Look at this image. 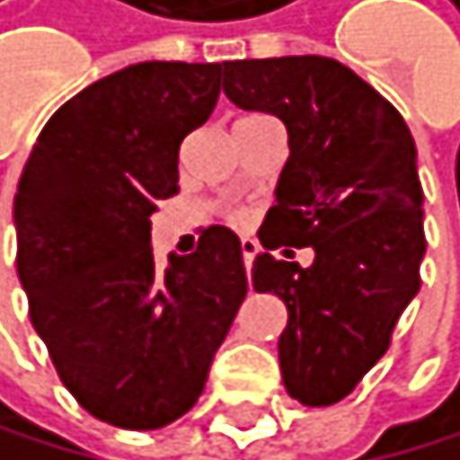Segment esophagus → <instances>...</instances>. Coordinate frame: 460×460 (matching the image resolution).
I'll return each mask as SVG.
<instances>
[{
    "instance_id": "1",
    "label": "esophagus",
    "mask_w": 460,
    "mask_h": 460,
    "mask_svg": "<svg viewBox=\"0 0 460 460\" xmlns=\"http://www.w3.org/2000/svg\"><path fill=\"white\" fill-rule=\"evenodd\" d=\"M256 252H259V244L256 242H252V239H242V256H244L247 273H250V267H252V259H256Z\"/></svg>"
}]
</instances>
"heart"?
Instances as JSON below:
<instances>
[{"instance_id": "b5f03b06", "label": "heart", "mask_w": 460, "mask_h": 460, "mask_svg": "<svg viewBox=\"0 0 460 460\" xmlns=\"http://www.w3.org/2000/svg\"><path fill=\"white\" fill-rule=\"evenodd\" d=\"M259 119H267V116H244V119H239L235 125H242V121H259ZM227 221L233 227H247L250 225V213L247 210H233L230 216H227Z\"/></svg>"}]
</instances>
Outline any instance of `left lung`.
Listing matches in <instances>:
<instances>
[{"instance_id":"obj_1","label":"left lung","mask_w":460,"mask_h":460,"mask_svg":"<svg viewBox=\"0 0 460 460\" xmlns=\"http://www.w3.org/2000/svg\"><path fill=\"white\" fill-rule=\"evenodd\" d=\"M225 93L287 128L290 159L259 239L267 250L313 247L315 259L301 267L261 252L252 287L287 305V393L330 407L390 349L421 287L424 190L412 133L378 90L327 56L225 62Z\"/></svg>"}]
</instances>
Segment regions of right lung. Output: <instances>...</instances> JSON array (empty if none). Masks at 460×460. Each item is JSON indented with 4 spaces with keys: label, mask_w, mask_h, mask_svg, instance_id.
I'll list each match as a JSON object with an SVG mask.
<instances>
[{
    "label": "right lung",
    "mask_w": 460,
    "mask_h": 460,
    "mask_svg": "<svg viewBox=\"0 0 460 460\" xmlns=\"http://www.w3.org/2000/svg\"><path fill=\"white\" fill-rule=\"evenodd\" d=\"M221 65L138 62L50 116L13 199L31 324L82 410L159 429L190 410L247 296L242 242L213 225L162 267L150 216L179 193V147L210 119Z\"/></svg>",
    "instance_id": "obj_1"
}]
</instances>
